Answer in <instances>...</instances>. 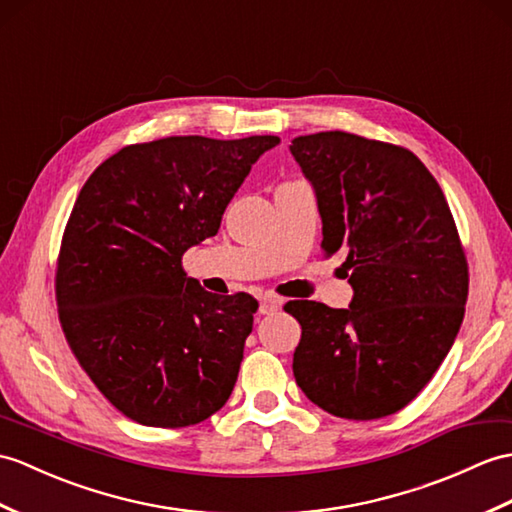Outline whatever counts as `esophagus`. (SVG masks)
<instances>
[{
  "label": "esophagus",
  "mask_w": 512,
  "mask_h": 512,
  "mask_svg": "<svg viewBox=\"0 0 512 512\" xmlns=\"http://www.w3.org/2000/svg\"><path fill=\"white\" fill-rule=\"evenodd\" d=\"M281 310V299H277V296H261L259 301V312L264 316H270V314H277Z\"/></svg>",
  "instance_id": "34e87169"
}]
</instances>
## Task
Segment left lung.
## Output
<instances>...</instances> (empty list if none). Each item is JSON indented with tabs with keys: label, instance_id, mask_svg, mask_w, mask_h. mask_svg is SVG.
Masks as SVG:
<instances>
[{
	"label": "left lung",
	"instance_id": "obj_1",
	"mask_svg": "<svg viewBox=\"0 0 512 512\" xmlns=\"http://www.w3.org/2000/svg\"><path fill=\"white\" fill-rule=\"evenodd\" d=\"M314 185L325 257L344 255L353 301H290L301 323L292 371L340 419L395 414L445 360L465 316L469 266L441 185L417 154L329 130L292 139Z\"/></svg>",
	"mask_w": 512,
	"mask_h": 512
}]
</instances>
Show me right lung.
<instances>
[{"instance_id": "1", "label": "right lung", "mask_w": 512, "mask_h": 512, "mask_svg": "<svg viewBox=\"0 0 512 512\" xmlns=\"http://www.w3.org/2000/svg\"><path fill=\"white\" fill-rule=\"evenodd\" d=\"M279 137H165L126 146L82 185L56 261L63 334L91 382L148 427L216 414L253 331L251 294H211L189 279L187 248L222 213Z\"/></svg>"}]
</instances>
